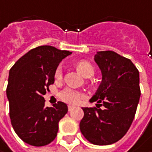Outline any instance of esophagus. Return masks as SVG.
Here are the masks:
<instances>
[{"label":"esophagus","instance_id":"esophagus-1","mask_svg":"<svg viewBox=\"0 0 152 152\" xmlns=\"http://www.w3.org/2000/svg\"><path fill=\"white\" fill-rule=\"evenodd\" d=\"M74 109V106L73 105H68V110H69V111H70V110H72Z\"/></svg>","mask_w":152,"mask_h":152}]
</instances>
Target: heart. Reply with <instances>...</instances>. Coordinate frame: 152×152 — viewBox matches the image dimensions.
I'll list each match as a JSON object with an SVG mask.
<instances>
[{
    "instance_id": "heart-1",
    "label": "heart",
    "mask_w": 152,
    "mask_h": 152,
    "mask_svg": "<svg viewBox=\"0 0 152 152\" xmlns=\"http://www.w3.org/2000/svg\"><path fill=\"white\" fill-rule=\"evenodd\" d=\"M76 68L79 70V72L85 77H91L94 73V69L93 65L87 61L79 62L76 64ZM62 75H63V68L61 65H58L55 70L54 76L56 79H59L62 77ZM58 97L64 102L71 104H79L82 101V99L85 98V94L76 89L65 88L59 92Z\"/></svg>"
}]
</instances>
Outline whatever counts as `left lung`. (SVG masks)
Listing matches in <instances>:
<instances>
[{
  "label": "left lung",
  "mask_w": 152,
  "mask_h": 152,
  "mask_svg": "<svg viewBox=\"0 0 152 152\" xmlns=\"http://www.w3.org/2000/svg\"><path fill=\"white\" fill-rule=\"evenodd\" d=\"M94 60L102 82L90 101L99 104L83 108L80 129L90 143L107 145L121 140L134 121L140 97V74L130 59L113 51L98 52Z\"/></svg>",
  "instance_id": "8db88e82"
}]
</instances>
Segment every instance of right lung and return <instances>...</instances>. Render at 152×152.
Wrapping results in <instances>:
<instances>
[{
  "instance_id": "obj_1",
  "label": "right lung",
  "mask_w": 152,
  "mask_h": 152,
  "mask_svg": "<svg viewBox=\"0 0 152 152\" xmlns=\"http://www.w3.org/2000/svg\"><path fill=\"white\" fill-rule=\"evenodd\" d=\"M71 53L40 46L21 57L10 69L7 87L9 115L15 133L23 142L43 146L56 138L58 122L68 107L60 101L53 107H45L43 96L54 83L58 64Z\"/></svg>"
}]
</instances>
